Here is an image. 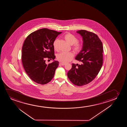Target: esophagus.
Returning <instances> with one entry per match:
<instances>
[{"instance_id": "obj_1", "label": "esophagus", "mask_w": 127, "mask_h": 127, "mask_svg": "<svg viewBox=\"0 0 127 127\" xmlns=\"http://www.w3.org/2000/svg\"><path fill=\"white\" fill-rule=\"evenodd\" d=\"M59 64H60V65H63H63H64L65 64V63H59Z\"/></svg>"}]
</instances>
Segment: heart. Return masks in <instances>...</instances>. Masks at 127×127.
<instances>
[{
	"label": "heart",
	"instance_id": "1",
	"mask_svg": "<svg viewBox=\"0 0 127 127\" xmlns=\"http://www.w3.org/2000/svg\"><path fill=\"white\" fill-rule=\"evenodd\" d=\"M64 38L66 42L70 45H73L72 48L74 50L79 52L82 49V45L78 42V39L76 37L71 33H67L64 35ZM59 39H56L53 42V47L55 50H57V43ZM74 56L72 52H61L58 55L57 59L59 61L64 63H68L71 60Z\"/></svg>",
	"mask_w": 127,
	"mask_h": 127
}]
</instances>
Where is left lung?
Instances as JSON below:
<instances>
[{
	"label": "left lung",
	"instance_id": "left-lung-1",
	"mask_svg": "<svg viewBox=\"0 0 127 127\" xmlns=\"http://www.w3.org/2000/svg\"><path fill=\"white\" fill-rule=\"evenodd\" d=\"M82 37V49L75 57L82 64H72L67 76L75 85L83 86L90 83L101 70L103 63V45L95 33L85 30L76 32Z\"/></svg>",
	"mask_w": 127,
	"mask_h": 127
}]
</instances>
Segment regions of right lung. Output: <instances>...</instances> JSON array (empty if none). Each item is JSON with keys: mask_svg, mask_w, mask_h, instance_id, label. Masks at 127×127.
<instances>
[{"mask_svg": "<svg viewBox=\"0 0 127 127\" xmlns=\"http://www.w3.org/2000/svg\"><path fill=\"white\" fill-rule=\"evenodd\" d=\"M61 33L44 28L31 33L25 40L22 48L23 66L30 78L37 83L45 85L54 77L59 62L54 60L56 56L53 44ZM46 57L54 62L46 64Z\"/></svg>", "mask_w": 127, "mask_h": 127, "instance_id": "add662e5", "label": "right lung"}]
</instances>
